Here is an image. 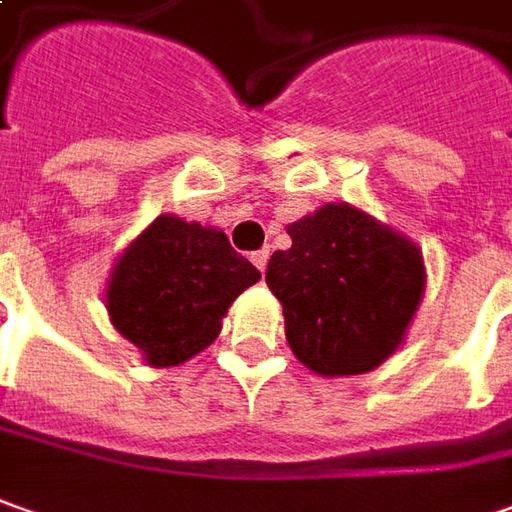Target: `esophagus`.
I'll return each instance as SVG.
<instances>
[{
  "label": "esophagus",
  "instance_id": "1",
  "mask_svg": "<svg viewBox=\"0 0 512 512\" xmlns=\"http://www.w3.org/2000/svg\"><path fill=\"white\" fill-rule=\"evenodd\" d=\"M252 263H255L257 269H260V274H263L266 266H269V249H257V252H252Z\"/></svg>",
  "mask_w": 512,
  "mask_h": 512
}]
</instances>
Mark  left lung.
<instances>
[{"instance_id": "left-lung-1", "label": "left lung", "mask_w": 512, "mask_h": 512, "mask_svg": "<svg viewBox=\"0 0 512 512\" xmlns=\"http://www.w3.org/2000/svg\"><path fill=\"white\" fill-rule=\"evenodd\" d=\"M266 283L280 300L291 353L322 378L381 367L406 339L426 266L412 238L353 204H322L288 224Z\"/></svg>"}]
</instances>
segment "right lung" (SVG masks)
<instances>
[{"instance_id":"1","label":"right lung","mask_w":512,"mask_h":512,"mask_svg":"<svg viewBox=\"0 0 512 512\" xmlns=\"http://www.w3.org/2000/svg\"><path fill=\"white\" fill-rule=\"evenodd\" d=\"M257 280L224 229L165 212L114 260L106 311L148 367H179L218 339L229 305Z\"/></svg>"}]
</instances>
